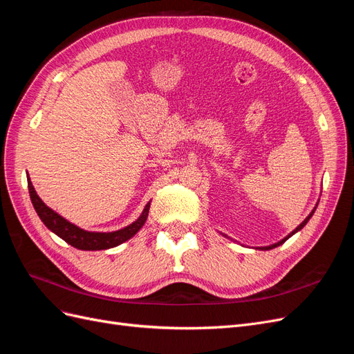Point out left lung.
Wrapping results in <instances>:
<instances>
[{
	"instance_id": "8db88e82",
	"label": "left lung",
	"mask_w": 354,
	"mask_h": 354,
	"mask_svg": "<svg viewBox=\"0 0 354 354\" xmlns=\"http://www.w3.org/2000/svg\"><path fill=\"white\" fill-rule=\"evenodd\" d=\"M316 207H317V203H316ZM316 207H315V208L312 209V212H310V214H308V216H307V217L304 218V221H303L301 224H299V226H297V227H295V229H294V230H292L291 233H289V234H286V236H285L283 239H281L279 242H276V243H272V245H269V246H260V248H257V250H273V248H276V246H279V245H282V243H283L285 241H288L289 238H291V236H292V234H295L297 232H299V230H301V229H303V227L306 226V224L308 223V220H310V218H312V216H313V214H315V211H316ZM221 234H223V233H221ZM223 236H224V238H227V236H226V234H223Z\"/></svg>"
}]
</instances>
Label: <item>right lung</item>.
I'll list each match as a JSON object with an SVG mask.
<instances>
[{"label":"right lung","mask_w":354,"mask_h":354,"mask_svg":"<svg viewBox=\"0 0 354 354\" xmlns=\"http://www.w3.org/2000/svg\"><path fill=\"white\" fill-rule=\"evenodd\" d=\"M26 177H28V189H29L32 205H34L38 217L41 218L42 223L46 224V227L48 230H51L53 233L57 234L59 238L72 245L73 248H78L82 251H100V250L113 248V246H118L127 242L128 239H131L134 234L145 226V223L147 220L149 208H151V201L146 203L140 217L120 230H113V232L84 230L78 226H75L73 223L68 221L66 218H63L60 214L53 211L50 207H47L46 203L42 202V199L37 195L34 186H32L29 174Z\"/></svg>","instance_id":"right-lung-1"}]
</instances>
